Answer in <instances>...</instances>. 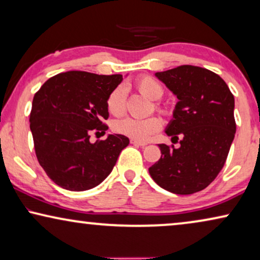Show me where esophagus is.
Segmentation results:
<instances>
[{"label": "esophagus", "instance_id": "obj_1", "mask_svg": "<svg viewBox=\"0 0 260 260\" xmlns=\"http://www.w3.org/2000/svg\"><path fill=\"white\" fill-rule=\"evenodd\" d=\"M130 143L135 144V145H140V147H145V145H147L145 142H141V141H137V140H131Z\"/></svg>", "mask_w": 260, "mask_h": 260}]
</instances>
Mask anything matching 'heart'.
<instances>
[{
	"label": "heart",
	"mask_w": 260,
	"mask_h": 260,
	"mask_svg": "<svg viewBox=\"0 0 260 260\" xmlns=\"http://www.w3.org/2000/svg\"><path fill=\"white\" fill-rule=\"evenodd\" d=\"M138 91L151 101H158L163 95V87L154 78L144 76L136 81ZM126 101V88L123 85L117 86L111 91L106 99V108L108 111L113 116H120L125 111ZM162 127L161 118L156 116L148 117V118H135V117H126L115 123L116 133L124 136L131 137L137 141H148Z\"/></svg>",
	"instance_id": "b5f03b06"
}]
</instances>
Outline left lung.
Listing matches in <instances>:
<instances>
[{"label": "left lung", "mask_w": 260, "mask_h": 260, "mask_svg": "<svg viewBox=\"0 0 260 260\" xmlns=\"http://www.w3.org/2000/svg\"><path fill=\"white\" fill-rule=\"evenodd\" d=\"M179 99L166 127L180 147L158 144L161 158L149 168L152 180L174 194L205 189L225 165L236 135L234 97L222 78L183 65L155 73Z\"/></svg>", "instance_id": "obj_1"}]
</instances>
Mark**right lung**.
<instances>
[{"label":"right lung","instance_id":"1","mask_svg":"<svg viewBox=\"0 0 260 260\" xmlns=\"http://www.w3.org/2000/svg\"><path fill=\"white\" fill-rule=\"evenodd\" d=\"M120 74L99 76L69 71L49 78L34 94L29 117L40 166L63 189L83 191L102 183L129 144L124 135L90 142L93 130L105 134L106 99L122 83Z\"/></svg>","mask_w":260,"mask_h":260}]
</instances>
